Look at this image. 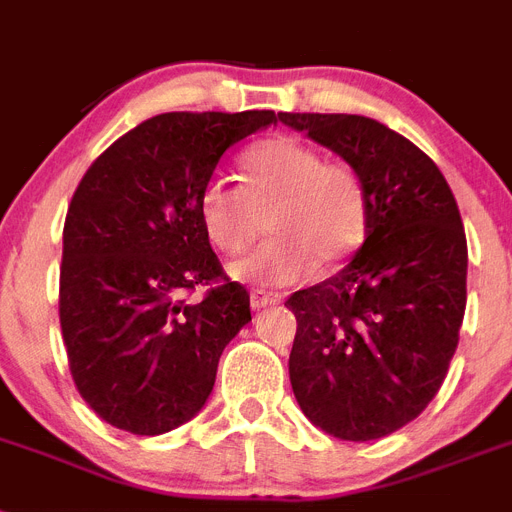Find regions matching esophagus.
Instances as JSON below:
<instances>
[{"label":"esophagus","mask_w":512,"mask_h":512,"mask_svg":"<svg viewBox=\"0 0 512 512\" xmlns=\"http://www.w3.org/2000/svg\"><path fill=\"white\" fill-rule=\"evenodd\" d=\"M249 304H252V309H265V307H276V304H281V294H273V291H252L249 294Z\"/></svg>","instance_id":"esophagus-1"}]
</instances>
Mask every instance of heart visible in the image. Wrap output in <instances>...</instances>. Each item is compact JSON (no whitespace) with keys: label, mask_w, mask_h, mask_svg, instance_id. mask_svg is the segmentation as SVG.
Returning a JSON list of instances; mask_svg holds the SVG:
<instances>
[{"label":"heart","mask_w":512,"mask_h":512,"mask_svg":"<svg viewBox=\"0 0 512 512\" xmlns=\"http://www.w3.org/2000/svg\"><path fill=\"white\" fill-rule=\"evenodd\" d=\"M244 187L210 179L197 200L208 242L223 255H239L255 242L268 216L273 239L229 276L257 286H294L317 263L338 265L367 234V190L349 163L325 161L299 137L281 135L252 145L242 156Z\"/></svg>","instance_id":"1"}]
</instances>
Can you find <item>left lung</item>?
<instances>
[{"mask_svg":"<svg viewBox=\"0 0 512 512\" xmlns=\"http://www.w3.org/2000/svg\"><path fill=\"white\" fill-rule=\"evenodd\" d=\"M362 176L367 236L328 281L296 291L289 377L296 403L338 440L367 442L427 409L466 312L461 213L435 161L356 114H278Z\"/></svg>","mask_w":512,"mask_h":512,"instance_id":"left-lung-1","label":"left lung"}]
</instances>
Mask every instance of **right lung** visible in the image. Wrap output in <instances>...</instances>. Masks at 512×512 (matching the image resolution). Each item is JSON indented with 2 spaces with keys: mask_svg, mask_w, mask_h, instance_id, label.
<instances>
[{
  "mask_svg": "<svg viewBox=\"0 0 512 512\" xmlns=\"http://www.w3.org/2000/svg\"><path fill=\"white\" fill-rule=\"evenodd\" d=\"M273 111H169L145 119L85 171L64 221L59 322L90 409L132 435L190 422L213 393L218 359L252 320L244 286L223 278L197 200L234 143Z\"/></svg>",
  "mask_w": 512,
  "mask_h": 512,
  "instance_id": "right-lung-1",
  "label": "right lung"
}]
</instances>
